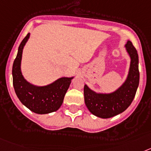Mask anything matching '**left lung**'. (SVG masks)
Segmentation results:
<instances>
[{
    "instance_id": "1",
    "label": "left lung",
    "mask_w": 151,
    "mask_h": 151,
    "mask_svg": "<svg viewBox=\"0 0 151 151\" xmlns=\"http://www.w3.org/2000/svg\"><path fill=\"white\" fill-rule=\"evenodd\" d=\"M125 48L131 58L130 68L127 79L119 89L111 93H97L84 85L85 104L89 111L97 117L109 119L122 113L134 98L140 78L138 55L131 41L127 42Z\"/></svg>"
}]
</instances>
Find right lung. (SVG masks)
I'll return each mask as SVG.
<instances>
[{"mask_svg": "<svg viewBox=\"0 0 151 151\" xmlns=\"http://www.w3.org/2000/svg\"><path fill=\"white\" fill-rule=\"evenodd\" d=\"M29 38V33L23 39L12 68L13 84L20 102L32 112L37 114H48L57 111L62 105L72 77H61L53 83L43 86H35L25 80L21 72L23 49Z\"/></svg>", "mask_w": 151, "mask_h": 151, "instance_id": "obj_1", "label": "right lung"}]
</instances>
